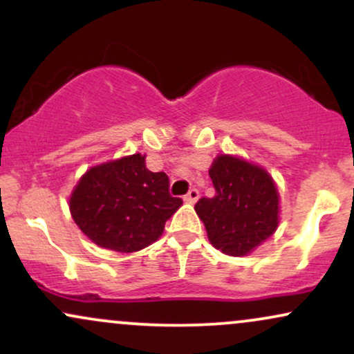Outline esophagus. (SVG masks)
Returning <instances> with one entry per match:
<instances>
[{"mask_svg": "<svg viewBox=\"0 0 354 354\" xmlns=\"http://www.w3.org/2000/svg\"><path fill=\"white\" fill-rule=\"evenodd\" d=\"M198 198H200V191H198L196 188H191L188 193H186L185 201L189 203V205H194V203L198 201Z\"/></svg>", "mask_w": 354, "mask_h": 354, "instance_id": "34e87169", "label": "esophagus"}]
</instances>
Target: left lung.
<instances>
[{
    "mask_svg": "<svg viewBox=\"0 0 354 354\" xmlns=\"http://www.w3.org/2000/svg\"><path fill=\"white\" fill-rule=\"evenodd\" d=\"M213 198L194 205L209 243L221 253L246 256L278 228L279 194L266 169L219 154L209 168Z\"/></svg>",
    "mask_w": 354,
    "mask_h": 354,
    "instance_id": "8db88e82",
    "label": "left lung"
}]
</instances>
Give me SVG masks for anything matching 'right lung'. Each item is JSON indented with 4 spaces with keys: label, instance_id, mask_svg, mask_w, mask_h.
Wrapping results in <instances>:
<instances>
[{
    "label": "right lung",
    "instance_id": "1",
    "mask_svg": "<svg viewBox=\"0 0 354 354\" xmlns=\"http://www.w3.org/2000/svg\"><path fill=\"white\" fill-rule=\"evenodd\" d=\"M181 205V198L169 194L166 173L149 171L140 153L89 168L70 198L78 228L118 253H135L156 241Z\"/></svg>",
    "mask_w": 354,
    "mask_h": 354
}]
</instances>
